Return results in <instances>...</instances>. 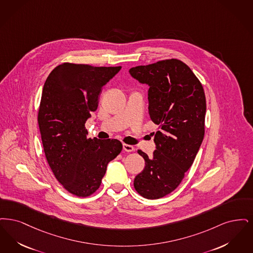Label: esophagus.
Segmentation results:
<instances>
[{"mask_svg": "<svg viewBox=\"0 0 253 253\" xmlns=\"http://www.w3.org/2000/svg\"><path fill=\"white\" fill-rule=\"evenodd\" d=\"M123 149H124L125 151H126V152L134 151V147H133L132 145H130V144H126V143L123 144Z\"/></svg>", "mask_w": 253, "mask_h": 253, "instance_id": "1", "label": "esophagus"}]
</instances>
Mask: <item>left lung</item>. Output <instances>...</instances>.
Listing matches in <instances>:
<instances>
[{
    "mask_svg": "<svg viewBox=\"0 0 253 253\" xmlns=\"http://www.w3.org/2000/svg\"><path fill=\"white\" fill-rule=\"evenodd\" d=\"M129 74L149 86L148 113L160 126L153 156L138 150L145 166L134 187L143 198L158 199L179 185L198 154L204 138L205 93L198 77L178 59L133 67Z\"/></svg>",
    "mask_w": 253,
    "mask_h": 253,
    "instance_id": "1",
    "label": "left lung"
}]
</instances>
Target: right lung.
Returning a JSON list of instances; mask_svg holds the SVG:
<instances>
[{
	"instance_id": "right-lung-1",
	"label": "right lung",
	"mask_w": 253,
	"mask_h": 253,
	"mask_svg": "<svg viewBox=\"0 0 253 253\" xmlns=\"http://www.w3.org/2000/svg\"><path fill=\"white\" fill-rule=\"evenodd\" d=\"M121 68L63 63L44 83L38 122L45 157L55 178L77 197L98 189L108 164L122 151L120 141L87 138L85 128L101 89Z\"/></svg>"
}]
</instances>
